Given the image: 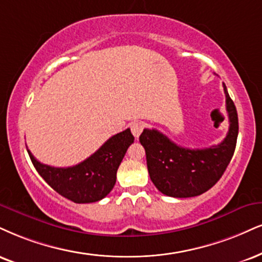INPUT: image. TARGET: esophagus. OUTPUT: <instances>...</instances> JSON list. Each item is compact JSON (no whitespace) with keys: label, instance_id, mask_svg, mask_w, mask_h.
Here are the masks:
<instances>
[{"label":"esophagus","instance_id":"34e87169","mask_svg":"<svg viewBox=\"0 0 262 262\" xmlns=\"http://www.w3.org/2000/svg\"><path fill=\"white\" fill-rule=\"evenodd\" d=\"M130 128H131L132 135H134V136L137 138L141 135V132L143 131L144 124L142 121H135V122H132V124L130 125Z\"/></svg>","mask_w":262,"mask_h":262}]
</instances>
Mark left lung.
Here are the masks:
<instances>
[{"mask_svg":"<svg viewBox=\"0 0 262 262\" xmlns=\"http://www.w3.org/2000/svg\"><path fill=\"white\" fill-rule=\"evenodd\" d=\"M226 95V111L230 119L227 136L217 146L189 149L173 143L158 130L144 128L140 142L146 149L151 182L163 194L189 198L203 194L221 179L233 157L238 137V115L233 101Z\"/></svg>","mask_w":262,"mask_h":262,"instance_id":"8db88e82","label":"left lung"}]
</instances>
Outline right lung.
<instances>
[{
	"instance_id": "right-lung-1",
	"label": "right lung",
	"mask_w": 262,
	"mask_h": 262,
	"mask_svg": "<svg viewBox=\"0 0 262 262\" xmlns=\"http://www.w3.org/2000/svg\"><path fill=\"white\" fill-rule=\"evenodd\" d=\"M130 128L109 138L82 163L70 167H53L29 157L40 176L52 188L77 204L98 202L109 194L116 182V171L127 148L134 143Z\"/></svg>"
}]
</instances>
